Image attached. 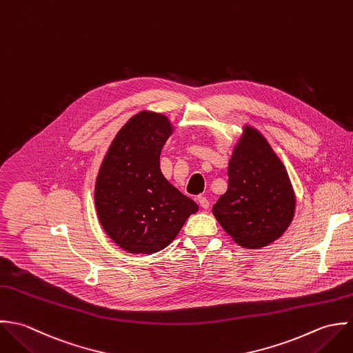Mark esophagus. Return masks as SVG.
I'll return each mask as SVG.
<instances>
[{
    "mask_svg": "<svg viewBox=\"0 0 353 353\" xmlns=\"http://www.w3.org/2000/svg\"><path fill=\"white\" fill-rule=\"evenodd\" d=\"M198 202H199V205H201V208L202 209H209V206H210V203H209V201H208V198H205V196H199L198 198Z\"/></svg>",
    "mask_w": 353,
    "mask_h": 353,
    "instance_id": "obj_1",
    "label": "esophagus"
}]
</instances>
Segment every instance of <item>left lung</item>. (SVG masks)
Here are the masks:
<instances>
[{
	"instance_id": "obj_1",
	"label": "left lung",
	"mask_w": 353,
	"mask_h": 353,
	"mask_svg": "<svg viewBox=\"0 0 353 353\" xmlns=\"http://www.w3.org/2000/svg\"><path fill=\"white\" fill-rule=\"evenodd\" d=\"M228 176V191L212 206L223 230L251 250L281 237L292 222L296 198L283 163L255 128L244 127Z\"/></svg>"
}]
</instances>
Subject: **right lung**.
Returning a JSON list of instances; mask_svg holds the SVG:
<instances>
[{
    "label": "right lung",
    "mask_w": 353,
    "mask_h": 353,
    "mask_svg": "<svg viewBox=\"0 0 353 353\" xmlns=\"http://www.w3.org/2000/svg\"><path fill=\"white\" fill-rule=\"evenodd\" d=\"M172 132L166 116L141 112L119 131L99 168L94 192L99 222L131 254L163 250L199 209L161 172V150Z\"/></svg>",
    "instance_id": "add662e5"
}]
</instances>
